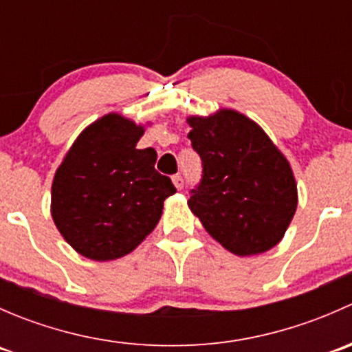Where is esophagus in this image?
Masks as SVG:
<instances>
[{
	"mask_svg": "<svg viewBox=\"0 0 352 352\" xmlns=\"http://www.w3.org/2000/svg\"><path fill=\"white\" fill-rule=\"evenodd\" d=\"M172 182H173V186L177 187V190H182V189H184V179H182V175H173V177H172Z\"/></svg>",
	"mask_w": 352,
	"mask_h": 352,
	"instance_id": "34e87169",
	"label": "esophagus"
}]
</instances>
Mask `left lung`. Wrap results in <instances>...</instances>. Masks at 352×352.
Wrapping results in <instances>:
<instances>
[{
  "label": "left lung",
  "mask_w": 352,
  "mask_h": 352,
  "mask_svg": "<svg viewBox=\"0 0 352 352\" xmlns=\"http://www.w3.org/2000/svg\"><path fill=\"white\" fill-rule=\"evenodd\" d=\"M187 134L202 180L187 204L206 232L240 257L271 250L296 212L298 189L286 156L257 122L233 109L190 116Z\"/></svg>",
  "instance_id": "8db88e82"
}]
</instances>
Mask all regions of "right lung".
Listing matches in <instances>:
<instances>
[{"instance_id":"add662e5","label":"right lung","mask_w":352,"mask_h":352,"mask_svg":"<svg viewBox=\"0 0 352 352\" xmlns=\"http://www.w3.org/2000/svg\"><path fill=\"white\" fill-rule=\"evenodd\" d=\"M143 134V124L110 112L81 131L56 170L52 219L83 257L105 262L133 252L175 194L172 180L155 170L153 148H136Z\"/></svg>"}]
</instances>
